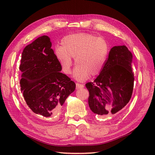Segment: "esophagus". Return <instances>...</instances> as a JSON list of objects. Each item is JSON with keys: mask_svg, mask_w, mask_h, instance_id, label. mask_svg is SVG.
Segmentation results:
<instances>
[{"mask_svg": "<svg viewBox=\"0 0 155 155\" xmlns=\"http://www.w3.org/2000/svg\"><path fill=\"white\" fill-rule=\"evenodd\" d=\"M76 86H77V88H84V84H80V83H76Z\"/></svg>", "mask_w": 155, "mask_h": 155, "instance_id": "obj_1", "label": "esophagus"}]
</instances>
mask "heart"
I'll use <instances>...</instances> for the list:
<instances>
[{
	"instance_id": "obj_1",
	"label": "heart",
	"mask_w": 155,
	"mask_h": 155,
	"mask_svg": "<svg viewBox=\"0 0 155 155\" xmlns=\"http://www.w3.org/2000/svg\"><path fill=\"white\" fill-rule=\"evenodd\" d=\"M62 47L55 48V57L66 74L71 73L72 57L77 64L74 77L84 81L101 73L106 63L109 47L105 39L89 33H77L66 36Z\"/></svg>"
}]
</instances>
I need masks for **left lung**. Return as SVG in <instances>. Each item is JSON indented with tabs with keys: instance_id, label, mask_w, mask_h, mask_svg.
I'll return each instance as SVG.
<instances>
[{
	"instance_id": "1",
	"label": "left lung",
	"mask_w": 155,
	"mask_h": 155,
	"mask_svg": "<svg viewBox=\"0 0 155 155\" xmlns=\"http://www.w3.org/2000/svg\"><path fill=\"white\" fill-rule=\"evenodd\" d=\"M133 54L126 46L110 49L103 69L93 82L85 86L89 92L88 105L100 117L112 116L129 102L134 87Z\"/></svg>"
}]
</instances>
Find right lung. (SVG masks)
<instances>
[{
  "label": "right lung",
  "instance_id": "obj_1",
  "mask_svg": "<svg viewBox=\"0 0 155 155\" xmlns=\"http://www.w3.org/2000/svg\"><path fill=\"white\" fill-rule=\"evenodd\" d=\"M51 47L47 36L38 37L24 48L19 67L22 73L21 92L38 120L57 114L76 87L70 78L61 72Z\"/></svg>",
  "mask_w": 155,
  "mask_h": 155
}]
</instances>
